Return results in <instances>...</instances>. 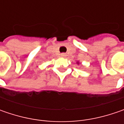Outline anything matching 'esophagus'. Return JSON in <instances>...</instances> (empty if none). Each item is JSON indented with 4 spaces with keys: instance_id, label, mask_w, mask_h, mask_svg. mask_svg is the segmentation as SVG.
<instances>
[{
    "instance_id": "1",
    "label": "esophagus",
    "mask_w": 124,
    "mask_h": 124,
    "mask_svg": "<svg viewBox=\"0 0 124 124\" xmlns=\"http://www.w3.org/2000/svg\"><path fill=\"white\" fill-rule=\"evenodd\" d=\"M61 56H65V53H62V54H61Z\"/></svg>"
}]
</instances>
